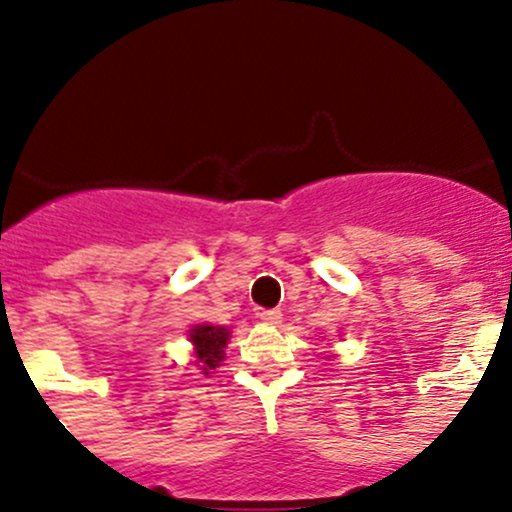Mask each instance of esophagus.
I'll list each match as a JSON object with an SVG mask.
<instances>
[{
    "label": "esophagus",
    "instance_id": "34e87169",
    "mask_svg": "<svg viewBox=\"0 0 512 512\" xmlns=\"http://www.w3.org/2000/svg\"><path fill=\"white\" fill-rule=\"evenodd\" d=\"M260 320L267 322V325H279V322H281V313H279V310H262Z\"/></svg>",
    "mask_w": 512,
    "mask_h": 512
}]
</instances>
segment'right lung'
Returning a JSON list of instances; mask_svg holds the SVG:
<instances>
[{
	"label": "right lung",
	"instance_id": "1",
	"mask_svg": "<svg viewBox=\"0 0 512 512\" xmlns=\"http://www.w3.org/2000/svg\"><path fill=\"white\" fill-rule=\"evenodd\" d=\"M228 339H231V332L226 327L219 325H195L190 330V342L195 346V358H197V366L202 370L204 375H209L211 370L219 368L221 361L226 358L223 349H226Z\"/></svg>",
	"mask_w": 512,
	"mask_h": 512
}]
</instances>
